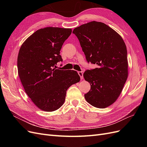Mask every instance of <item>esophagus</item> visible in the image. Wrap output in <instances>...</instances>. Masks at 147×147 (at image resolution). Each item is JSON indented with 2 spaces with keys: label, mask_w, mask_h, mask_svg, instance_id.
Wrapping results in <instances>:
<instances>
[{
  "label": "esophagus",
  "mask_w": 147,
  "mask_h": 147,
  "mask_svg": "<svg viewBox=\"0 0 147 147\" xmlns=\"http://www.w3.org/2000/svg\"><path fill=\"white\" fill-rule=\"evenodd\" d=\"M78 74L80 77V79L82 80L83 79V73L82 71H78Z\"/></svg>",
  "instance_id": "obj_1"
}]
</instances>
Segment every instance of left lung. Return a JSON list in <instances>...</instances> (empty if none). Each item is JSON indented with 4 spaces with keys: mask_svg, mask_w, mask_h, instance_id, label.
Segmentation results:
<instances>
[{
    "mask_svg": "<svg viewBox=\"0 0 147 147\" xmlns=\"http://www.w3.org/2000/svg\"><path fill=\"white\" fill-rule=\"evenodd\" d=\"M88 63L97 68L83 74L90 89L84 94L92 106L104 109L116 101L128 76L126 46L121 37L103 22L92 21L74 29Z\"/></svg>",
    "mask_w": 147,
    "mask_h": 147,
    "instance_id": "8db88e82",
    "label": "left lung"
}]
</instances>
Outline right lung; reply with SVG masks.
<instances>
[{
  "label": "right lung",
  "mask_w": 147,
  "mask_h": 147,
  "mask_svg": "<svg viewBox=\"0 0 147 147\" xmlns=\"http://www.w3.org/2000/svg\"><path fill=\"white\" fill-rule=\"evenodd\" d=\"M71 28L46 27L37 30L21 45L17 59L25 92L40 110L53 111L63 105L67 89L80 81L74 70L56 69L63 61L60 51Z\"/></svg>",
  "instance_id": "1"
}]
</instances>
